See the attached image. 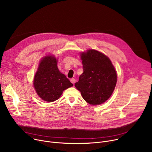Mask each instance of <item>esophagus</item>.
<instances>
[{
	"instance_id": "esophagus-1",
	"label": "esophagus",
	"mask_w": 152,
	"mask_h": 152,
	"mask_svg": "<svg viewBox=\"0 0 152 152\" xmlns=\"http://www.w3.org/2000/svg\"><path fill=\"white\" fill-rule=\"evenodd\" d=\"M70 82H71L72 83L74 84V83L76 82V79H74V78H72V79H70Z\"/></svg>"
}]
</instances>
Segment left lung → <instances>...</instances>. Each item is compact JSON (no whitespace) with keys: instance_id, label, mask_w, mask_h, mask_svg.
I'll return each instance as SVG.
<instances>
[{"instance_id":"left-lung-1","label":"left lung","mask_w":152,"mask_h":152,"mask_svg":"<svg viewBox=\"0 0 152 152\" xmlns=\"http://www.w3.org/2000/svg\"><path fill=\"white\" fill-rule=\"evenodd\" d=\"M80 56L83 72L75 83V87L89 104H102L115 89L117 80L115 67L109 58L94 49L82 52Z\"/></svg>"}]
</instances>
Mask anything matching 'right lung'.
Segmentation results:
<instances>
[{"label":"right lung","mask_w":152,"mask_h":152,"mask_svg":"<svg viewBox=\"0 0 152 152\" xmlns=\"http://www.w3.org/2000/svg\"><path fill=\"white\" fill-rule=\"evenodd\" d=\"M58 59L53 55L43 58L39 63L34 76V87L38 96L43 100L52 102L58 100L62 92L73 83L57 66Z\"/></svg>","instance_id":"1"}]
</instances>
